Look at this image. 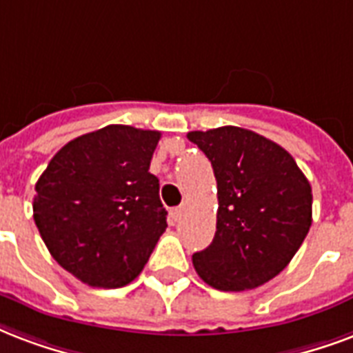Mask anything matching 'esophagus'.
Here are the masks:
<instances>
[{"mask_svg": "<svg viewBox=\"0 0 353 353\" xmlns=\"http://www.w3.org/2000/svg\"><path fill=\"white\" fill-rule=\"evenodd\" d=\"M181 212H183V207H181V205H179V207H174V209H170L172 220H177V219H179V216H181Z\"/></svg>", "mask_w": 353, "mask_h": 353, "instance_id": "1", "label": "esophagus"}]
</instances>
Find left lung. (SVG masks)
<instances>
[{
  "label": "left lung",
  "mask_w": 353,
  "mask_h": 353,
  "mask_svg": "<svg viewBox=\"0 0 353 353\" xmlns=\"http://www.w3.org/2000/svg\"><path fill=\"white\" fill-rule=\"evenodd\" d=\"M216 177V233L192 255L196 272L219 290L255 289L289 265L311 228L313 194L287 150L250 129L190 131Z\"/></svg>",
  "instance_id": "8db88e82"
}]
</instances>
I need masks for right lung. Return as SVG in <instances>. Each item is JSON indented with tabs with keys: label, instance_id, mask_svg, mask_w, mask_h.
Wrapping results in <instances>:
<instances>
[{
	"label": "right lung",
	"instance_id": "right-lung-1",
	"mask_svg": "<svg viewBox=\"0 0 353 353\" xmlns=\"http://www.w3.org/2000/svg\"><path fill=\"white\" fill-rule=\"evenodd\" d=\"M159 131L107 125L59 150L34 185L33 219L53 259L99 289L131 283L166 230L150 174Z\"/></svg>",
	"mask_w": 353,
	"mask_h": 353
}]
</instances>
